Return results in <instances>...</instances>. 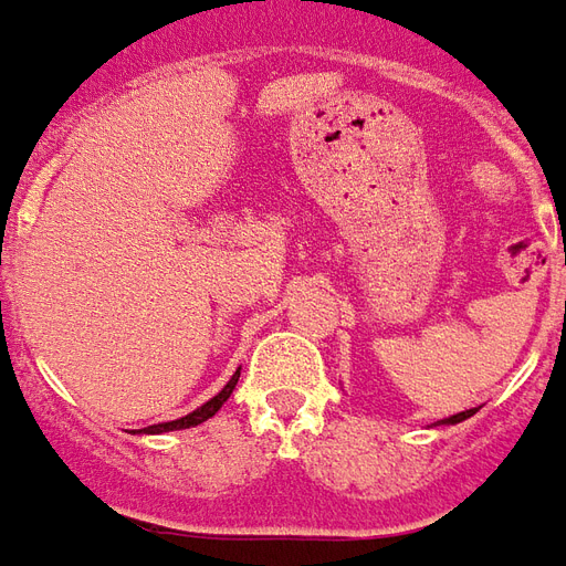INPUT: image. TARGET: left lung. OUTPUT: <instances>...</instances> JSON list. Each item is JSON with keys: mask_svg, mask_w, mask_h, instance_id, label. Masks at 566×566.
Returning <instances> with one entry per match:
<instances>
[{"mask_svg": "<svg viewBox=\"0 0 566 566\" xmlns=\"http://www.w3.org/2000/svg\"><path fill=\"white\" fill-rule=\"evenodd\" d=\"M475 410H478V407H475ZM475 410H462V413H457V417H448V420H441V422H462V420H469V417H472Z\"/></svg>", "mask_w": 566, "mask_h": 566, "instance_id": "left-lung-1", "label": "left lung"}]
</instances>
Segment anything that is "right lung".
I'll return each mask as SVG.
<instances>
[{
	"mask_svg": "<svg viewBox=\"0 0 566 566\" xmlns=\"http://www.w3.org/2000/svg\"><path fill=\"white\" fill-rule=\"evenodd\" d=\"M235 382H239V370L232 374V379H229L227 386L220 389V392L211 398V401H205V405L199 407V410H192V413H187V417H180V420H171V422H159V426H149L146 432L149 434H159V432H174V429H189V426H199V422L211 420L217 410L223 407V401H227L229 395H232V389H235Z\"/></svg>",
	"mask_w": 566,
	"mask_h": 566,
	"instance_id": "right-lung-1",
	"label": "right lung"
}]
</instances>
